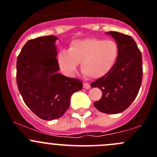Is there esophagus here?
Returning <instances> with one entry per match:
<instances>
[{
  "label": "esophagus",
  "instance_id": "esophagus-1",
  "mask_svg": "<svg viewBox=\"0 0 157 157\" xmlns=\"http://www.w3.org/2000/svg\"><path fill=\"white\" fill-rule=\"evenodd\" d=\"M83 88L86 89V90H89L90 88V85L87 83H83Z\"/></svg>",
  "mask_w": 157,
  "mask_h": 157
}]
</instances>
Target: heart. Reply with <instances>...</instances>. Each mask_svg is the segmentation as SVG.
<instances>
[{"mask_svg":"<svg viewBox=\"0 0 157 157\" xmlns=\"http://www.w3.org/2000/svg\"><path fill=\"white\" fill-rule=\"evenodd\" d=\"M118 55L119 47L115 40L87 38L72 41L68 50L60 51L58 61L67 75L74 74L80 63V70L85 76L98 79L112 71Z\"/></svg>","mask_w":157,"mask_h":157,"instance_id":"b5f03b06","label":"heart"}]
</instances>
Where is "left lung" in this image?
<instances>
[{"mask_svg": "<svg viewBox=\"0 0 157 157\" xmlns=\"http://www.w3.org/2000/svg\"><path fill=\"white\" fill-rule=\"evenodd\" d=\"M106 33L118 43L119 55L112 71L91 83V87L102 92L93 105L103 113L118 114L127 109L138 94L143 77L142 55L131 36L118 32Z\"/></svg>", "mask_w": 157, "mask_h": 157, "instance_id": "1", "label": "left lung"}]
</instances>
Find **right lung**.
Instances as JSON below:
<instances>
[{
    "mask_svg": "<svg viewBox=\"0 0 157 157\" xmlns=\"http://www.w3.org/2000/svg\"><path fill=\"white\" fill-rule=\"evenodd\" d=\"M57 39L48 36L29 40L17 61V86L23 101L33 113L47 121L62 116L73 93L83 87L81 80L58 72Z\"/></svg>",
    "mask_w": 157,
    "mask_h": 157,
    "instance_id": "right-lung-1",
    "label": "right lung"
}]
</instances>
